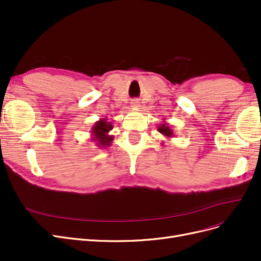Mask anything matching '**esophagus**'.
<instances>
[{
  "mask_svg": "<svg viewBox=\"0 0 261 261\" xmlns=\"http://www.w3.org/2000/svg\"><path fill=\"white\" fill-rule=\"evenodd\" d=\"M139 101H138V99H134L133 101H132V108H134V109H138L139 108Z\"/></svg>",
  "mask_w": 261,
  "mask_h": 261,
  "instance_id": "34e87169",
  "label": "esophagus"
}]
</instances>
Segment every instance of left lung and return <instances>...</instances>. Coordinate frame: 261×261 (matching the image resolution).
Listing matches in <instances>:
<instances>
[{
	"label": "left lung",
	"mask_w": 261,
	"mask_h": 261,
	"mask_svg": "<svg viewBox=\"0 0 261 261\" xmlns=\"http://www.w3.org/2000/svg\"><path fill=\"white\" fill-rule=\"evenodd\" d=\"M158 132L162 134V135L167 138H172L175 136L174 133H173V129L171 128V126L169 125V123L164 122V121L160 126H158Z\"/></svg>",
	"instance_id": "8db88e82"
}]
</instances>
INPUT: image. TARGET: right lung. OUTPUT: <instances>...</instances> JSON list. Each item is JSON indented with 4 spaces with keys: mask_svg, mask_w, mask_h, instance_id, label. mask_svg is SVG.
<instances>
[{
    "mask_svg": "<svg viewBox=\"0 0 261 261\" xmlns=\"http://www.w3.org/2000/svg\"><path fill=\"white\" fill-rule=\"evenodd\" d=\"M112 128L113 125L108 118H100L91 127V141H94L99 148L110 147L114 139V136L109 134Z\"/></svg>",
    "mask_w": 261,
    "mask_h": 261,
    "instance_id": "1",
    "label": "right lung"
}]
</instances>
